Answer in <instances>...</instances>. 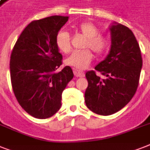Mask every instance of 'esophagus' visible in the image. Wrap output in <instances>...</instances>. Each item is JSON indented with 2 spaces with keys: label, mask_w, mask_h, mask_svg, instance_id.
Here are the masks:
<instances>
[{
  "label": "esophagus",
  "mask_w": 150,
  "mask_h": 150,
  "mask_svg": "<svg viewBox=\"0 0 150 150\" xmlns=\"http://www.w3.org/2000/svg\"><path fill=\"white\" fill-rule=\"evenodd\" d=\"M74 74L78 78H83L85 76V73L83 71L80 70H77V69H74Z\"/></svg>",
  "instance_id": "esophagus-1"
}]
</instances>
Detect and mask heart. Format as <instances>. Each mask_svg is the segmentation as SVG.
<instances>
[{
    "label": "heart",
    "instance_id": "b5f03b06",
    "mask_svg": "<svg viewBox=\"0 0 150 150\" xmlns=\"http://www.w3.org/2000/svg\"><path fill=\"white\" fill-rule=\"evenodd\" d=\"M77 30L86 38L84 47L90 48L97 55L103 54L108 47V40L106 36L100 33L98 27L92 22H83L78 25ZM56 44L60 51L68 54L71 50V43L69 33L67 31L61 30L57 34ZM93 54L89 49L79 51H74L68 58L66 64L78 69L86 68L93 59Z\"/></svg>",
    "mask_w": 150,
    "mask_h": 150
}]
</instances>
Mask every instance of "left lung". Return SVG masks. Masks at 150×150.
I'll return each mask as SVG.
<instances>
[{"mask_svg": "<svg viewBox=\"0 0 150 150\" xmlns=\"http://www.w3.org/2000/svg\"><path fill=\"white\" fill-rule=\"evenodd\" d=\"M110 30L109 54L95 67L107 78L100 79L95 71L86 73V104L90 110L104 116L119 111L132 100L137 90L142 66L139 45L132 30L117 22Z\"/></svg>", "mask_w": 150, "mask_h": 150, "instance_id": "obj_1", "label": "left lung"}]
</instances>
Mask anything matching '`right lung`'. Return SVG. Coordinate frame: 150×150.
Returning <instances> with one entry per match:
<instances>
[{"mask_svg": "<svg viewBox=\"0 0 150 150\" xmlns=\"http://www.w3.org/2000/svg\"><path fill=\"white\" fill-rule=\"evenodd\" d=\"M68 16L54 15L30 22L13 48L10 74L13 92L20 106L31 116L46 119L61 108V95L74 77L62 64L56 36Z\"/></svg>", "mask_w": 150, "mask_h": 150, "instance_id": "obj_1", "label": "right lung"}]
</instances>
